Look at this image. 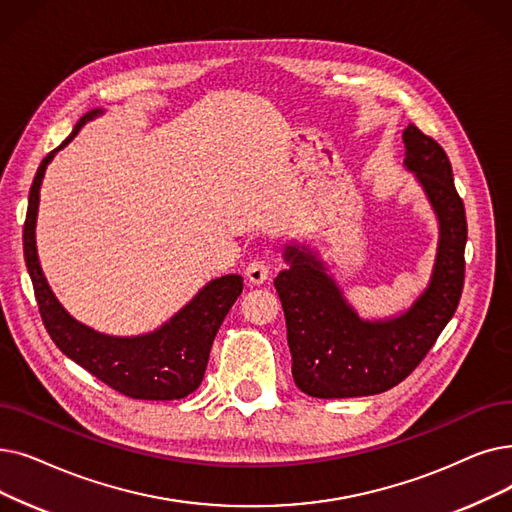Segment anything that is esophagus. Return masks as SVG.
I'll return each mask as SVG.
<instances>
[{"label":"esophagus","mask_w":512,"mask_h":512,"mask_svg":"<svg viewBox=\"0 0 512 512\" xmlns=\"http://www.w3.org/2000/svg\"><path fill=\"white\" fill-rule=\"evenodd\" d=\"M268 274H270V268L263 259H253L247 265V270H244V276H247V280L251 284H263L265 280H268Z\"/></svg>","instance_id":"34e87169"}]
</instances>
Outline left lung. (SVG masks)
<instances>
[{"mask_svg": "<svg viewBox=\"0 0 512 512\" xmlns=\"http://www.w3.org/2000/svg\"><path fill=\"white\" fill-rule=\"evenodd\" d=\"M404 167L416 175L439 221L431 280L399 316L360 318L326 265L299 244H286L276 293L286 318L293 379L311 397L383 393L422 362L452 320L464 284L466 215L446 150L416 125L404 129Z\"/></svg>", "mask_w": 512, "mask_h": 512, "instance_id": "1", "label": "left lung"}]
</instances>
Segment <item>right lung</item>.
Masks as SVG:
<instances>
[{
	"label": "right lung",
	"mask_w": 512,
	"mask_h": 512,
	"mask_svg": "<svg viewBox=\"0 0 512 512\" xmlns=\"http://www.w3.org/2000/svg\"><path fill=\"white\" fill-rule=\"evenodd\" d=\"M98 115H102V108L83 115L71 136L41 161L29 192L22 249H25V261L33 280L39 314L48 335L66 358L92 372L110 389L133 399H157V402L182 399L203 383L213 339L230 307L242 293V278L238 274L211 280L169 322L154 332H148V335L110 337L77 322L60 305L41 272L35 224L43 173H46L54 154L69 144L87 121Z\"/></svg>",
	"instance_id": "obj_1"
}]
</instances>
